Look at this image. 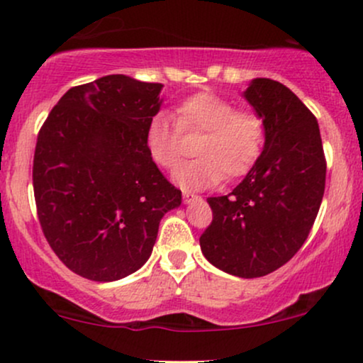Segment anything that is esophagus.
Returning a JSON list of instances; mask_svg holds the SVG:
<instances>
[{"label": "esophagus", "mask_w": 363, "mask_h": 363, "mask_svg": "<svg viewBox=\"0 0 363 363\" xmlns=\"http://www.w3.org/2000/svg\"><path fill=\"white\" fill-rule=\"evenodd\" d=\"M182 199L184 203H193V201H201V196L189 193V191H182Z\"/></svg>", "instance_id": "34e87169"}]
</instances>
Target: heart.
I'll use <instances>...</instances> for the list:
<instances>
[{
    "label": "heart",
    "instance_id": "heart-1",
    "mask_svg": "<svg viewBox=\"0 0 363 363\" xmlns=\"http://www.w3.org/2000/svg\"><path fill=\"white\" fill-rule=\"evenodd\" d=\"M176 123L165 112L148 121L145 147L160 169H176L182 157V135H199L189 164L176 172L179 186L205 189L223 179L242 177L261 157L266 140L264 119L254 111H237L228 99L199 91L174 111Z\"/></svg>",
    "mask_w": 363,
    "mask_h": 363
}]
</instances>
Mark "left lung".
I'll return each instance as SVG.
<instances>
[{
  "label": "left lung",
  "mask_w": 363,
  "mask_h": 363,
  "mask_svg": "<svg viewBox=\"0 0 363 363\" xmlns=\"http://www.w3.org/2000/svg\"><path fill=\"white\" fill-rule=\"evenodd\" d=\"M244 97L264 119V148L230 194L208 198L213 220L199 245L222 272L257 278L306 242L323 201L326 158L318 119L290 89L256 78Z\"/></svg>",
  "instance_id": "8db88e82"
}]
</instances>
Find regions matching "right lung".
Here are the masks:
<instances>
[{"mask_svg": "<svg viewBox=\"0 0 363 363\" xmlns=\"http://www.w3.org/2000/svg\"><path fill=\"white\" fill-rule=\"evenodd\" d=\"M162 86L126 74L73 86L37 136V216L56 256L83 278L114 281L140 269L162 216L181 205L145 147Z\"/></svg>", "mask_w": 363, "mask_h": 363, "instance_id": "1", "label": "right lung"}]
</instances>
